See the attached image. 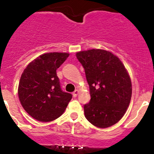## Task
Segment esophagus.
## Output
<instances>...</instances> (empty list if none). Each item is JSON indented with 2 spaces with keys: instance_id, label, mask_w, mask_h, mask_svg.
<instances>
[{
  "instance_id": "1",
  "label": "esophagus",
  "mask_w": 154,
  "mask_h": 154,
  "mask_svg": "<svg viewBox=\"0 0 154 154\" xmlns=\"http://www.w3.org/2000/svg\"><path fill=\"white\" fill-rule=\"evenodd\" d=\"M78 93H79V91L77 90H76L75 91H74V93H73V96H74V97H76L77 95H78Z\"/></svg>"
}]
</instances>
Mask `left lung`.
I'll list each match as a JSON object with an SVG mask.
<instances>
[{
	"label": "left lung",
	"instance_id": "8db88e82",
	"mask_svg": "<svg viewBox=\"0 0 154 154\" xmlns=\"http://www.w3.org/2000/svg\"><path fill=\"white\" fill-rule=\"evenodd\" d=\"M90 87V103L84 105L87 120L98 128L110 127L125 113L131 98V82L119 57L109 51L91 49L77 52Z\"/></svg>",
	"mask_w": 154,
	"mask_h": 154
}]
</instances>
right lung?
Masks as SVG:
<instances>
[{
    "mask_svg": "<svg viewBox=\"0 0 154 154\" xmlns=\"http://www.w3.org/2000/svg\"><path fill=\"white\" fill-rule=\"evenodd\" d=\"M68 53L42 54L27 65L19 83L18 96L24 109L39 122H51L65 111L72 95L61 90L57 70Z\"/></svg>",
    "mask_w": 154,
    "mask_h": 154,
    "instance_id": "right-lung-1",
    "label": "right lung"
}]
</instances>
